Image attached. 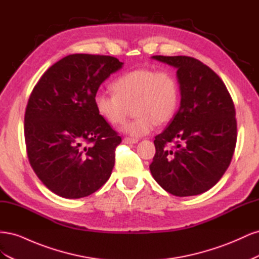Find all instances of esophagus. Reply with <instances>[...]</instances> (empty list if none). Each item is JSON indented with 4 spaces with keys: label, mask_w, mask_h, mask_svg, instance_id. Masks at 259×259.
<instances>
[{
    "label": "esophagus",
    "mask_w": 259,
    "mask_h": 259,
    "mask_svg": "<svg viewBox=\"0 0 259 259\" xmlns=\"http://www.w3.org/2000/svg\"><path fill=\"white\" fill-rule=\"evenodd\" d=\"M123 143L124 144H127V145H133V144H137L138 140L137 139H134V138H130V137H125L123 139Z\"/></svg>",
    "instance_id": "34e87169"
}]
</instances>
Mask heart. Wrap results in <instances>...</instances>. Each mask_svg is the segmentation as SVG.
Here are the masks:
<instances>
[{
  "label": "heart",
  "instance_id": "1",
  "mask_svg": "<svg viewBox=\"0 0 259 259\" xmlns=\"http://www.w3.org/2000/svg\"><path fill=\"white\" fill-rule=\"evenodd\" d=\"M114 94L98 92L93 103L97 114L112 126L125 120L133 106L134 120L124 124L122 132L131 137L146 136L156 123L171 120L179 105V86L169 71L152 68L135 69L120 75L111 85Z\"/></svg>",
  "mask_w": 259,
  "mask_h": 259
}]
</instances>
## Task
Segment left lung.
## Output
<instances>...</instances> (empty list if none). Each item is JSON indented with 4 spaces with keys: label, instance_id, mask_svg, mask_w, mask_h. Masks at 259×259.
<instances>
[{
    "label": "left lung",
    "instance_id": "8db88e82",
    "mask_svg": "<svg viewBox=\"0 0 259 259\" xmlns=\"http://www.w3.org/2000/svg\"><path fill=\"white\" fill-rule=\"evenodd\" d=\"M175 68L180 92L177 113L155 136L150 171L164 190L189 197L207 191L223 177L237 143L236 109L213 70L188 56H152ZM174 142L169 149L167 145Z\"/></svg>",
    "mask_w": 259,
    "mask_h": 259
}]
</instances>
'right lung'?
Here are the masks:
<instances>
[{
  "label": "right lung",
  "instance_id": "1",
  "mask_svg": "<svg viewBox=\"0 0 259 259\" xmlns=\"http://www.w3.org/2000/svg\"><path fill=\"white\" fill-rule=\"evenodd\" d=\"M122 67L111 56L72 54L54 64L31 93L25 114L28 159L59 197H88L111 175L122 139L97 114L93 99Z\"/></svg>",
  "mask_w": 259,
  "mask_h": 259
}]
</instances>
